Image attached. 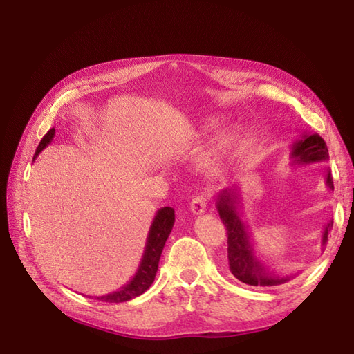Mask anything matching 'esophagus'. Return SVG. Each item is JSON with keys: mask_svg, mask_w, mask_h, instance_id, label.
Returning a JSON list of instances; mask_svg holds the SVG:
<instances>
[{"mask_svg": "<svg viewBox=\"0 0 354 354\" xmlns=\"http://www.w3.org/2000/svg\"><path fill=\"white\" fill-rule=\"evenodd\" d=\"M207 208H208V201L204 196H196V198L192 201V204H190V209H192L193 214L205 213Z\"/></svg>", "mask_w": 354, "mask_h": 354, "instance_id": "obj_1", "label": "esophagus"}]
</instances>
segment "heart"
Segmentation results:
<instances>
[{
    "instance_id": "1",
    "label": "heart",
    "mask_w": 354,
    "mask_h": 354,
    "mask_svg": "<svg viewBox=\"0 0 354 354\" xmlns=\"http://www.w3.org/2000/svg\"><path fill=\"white\" fill-rule=\"evenodd\" d=\"M216 123H208L204 131L213 129ZM239 146V135L236 132H225L219 138L214 141V145L209 149V153L207 158V162L209 165H222L227 162L234 153V150Z\"/></svg>"
}]
</instances>
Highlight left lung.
Listing matches in <instances>:
<instances>
[{
  "label": "left lung",
  "instance_id": "1",
  "mask_svg": "<svg viewBox=\"0 0 354 354\" xmlns=\"http://www.w3.org/2000/svg\"><path fill=\"white\" fill-rule=\"evenodd\" d=\"M292 164L306 165L312 162H324L328 160V149L326 141L318 133H303V137L293 142L290 147ZM326 184L330 190H333V179L327 169ZM240 194L237 187L225 189L219 193L216 201L217 212L228 231V265L231 274L239 281L250 286H260V288H272L293 280L298 274L275 272L269 269L266 263L257 257V251L254 250L251 232L248 225L242 219L240 213ZM333 227V221H328L321 236V248L328 240V231Z\"/></svg>",
  "mask_w": 354,
  "mask_h": 354
}]
</instances>
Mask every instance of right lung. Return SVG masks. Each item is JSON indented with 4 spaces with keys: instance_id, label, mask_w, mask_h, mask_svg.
Returning a JSON list of instances; mask_svg holds the SVG:
<instances>
[{
    "instance_id": "add662e5",
    "label": "right lung",
    "mask_w": 354,
    "mask_h": 354,
    "mask_svg": "<svg viewBox=\"0 0 354 354\" xmlns=\"http://www.w3.org/2000/svg\"><path fill=\"white\" fill-rule=\"evenodd\" d=\"M55 133H56L55 129H50L44 135L39 146L36 149L33 160L50 145L53 138H55ZM173 223H175V209L171 207H162L158 209L152 221V225H150L145 254H142L140 266L132 280L127 284H124L123 288H120L117 292L97 297V299H100V301H104V303H124V301H129V299L135 297H140L141 293H145L155 280L158 263H160V257H161L162 248L165 245V240L169 239L171 232Z\"/></svg>"
}]
</instances>
